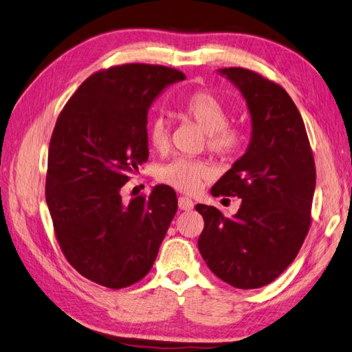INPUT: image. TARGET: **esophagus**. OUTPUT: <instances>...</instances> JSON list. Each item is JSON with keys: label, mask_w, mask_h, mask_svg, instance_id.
Returning a JSON list of instances; mask_svg holds the SVG:
<instances>
[{"label": "esophagus", "mask_w": 352, "mask_h": 352, "mask_svg": "<svg viewBox=\"0 0 352 352\" xmlns=\"http://www.w3.org/2000/svg\"><path fill=\"white\" fill-rule=\"evenodd\" d=\"M178 207H179V210L189 211V210L193 208V201L190 198H187V196H179V198H178Z\"/></svg>", "instance_id": "obj_1"}]
</instances>
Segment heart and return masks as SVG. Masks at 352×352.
<instances>
[{
	"label": "heart",
	"mask_w": 352,
	"mask_h": 352,
	"mask_svg": "<svg viewBox=\"0 0 352 352\" xmlns=\"http://www.w3.org/2000/svg\"><path fill=\"white\" fill-rule=\"evenodd\" d=\"M179 112L196 122L206 132L207 146L219 156H231L243 144L241 130L228 122V111L222 100L207 91L196 89L179 104ZM148 142L153 150L165 151L169 145V126L163 117H156L148 126ZM213 175V169L206 160L175 157L162 165L156 178L162 184L183 193H196L202 183Z\"/></svg>",
	"instance_id": "b5f03b06"
}]
</instances>
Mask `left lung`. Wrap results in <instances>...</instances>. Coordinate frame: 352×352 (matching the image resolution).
I'll return each instance as SVG.
<instances>
[{"instance_id":"8db88e82","label":"left lung","mask_w":352,"mask_h":352,"mask_svg":"<svg viewBox=\"0 0 352 352\" xmlns=\"http://www.w3.org/2000/svg\"><path fill=\"white\" fill-rule=\"evenodd\" d=\"M252 117L248 151L211 189L236 196L239 213L223 216L198 204L204 217L198 249L208 268L234 288L272 283L296 259L312 223L316 170L303 118L289 94L259 73L225 67Z\"/></svg>"}]
</instances>
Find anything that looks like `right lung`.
Masks as SVG:
<instances>
[{"instance_id":"add662e5","label":"right lung","mask_w":352,"mask_h":352,"mask_svg":"<svg viewBox=\"0 0 352 352\" xmlns=\"http://www.w3.org/2000/svg\"><path fill=\"white\" fill-rule=\"evenodd\" d=\"M186 76L144 63L93 73L65 103L47 151L46 202L69 264L88 280L126 288L148 274L177 213L173 187L122 202L121 187L148 160L146 116Z\"/></svg>"}]
</instances>
